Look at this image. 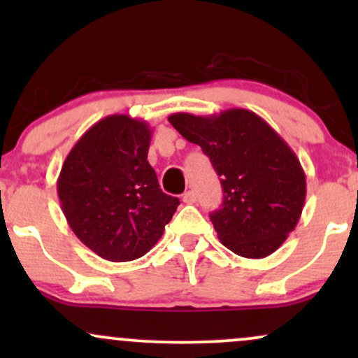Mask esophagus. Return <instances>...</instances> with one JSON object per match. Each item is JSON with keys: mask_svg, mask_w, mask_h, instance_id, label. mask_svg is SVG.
<instances>
[{"mask_svg": "<svg viewBox=\"0 0 358 358\" xmlns=\"http://www.w3.org/2000/svg\"><path fill=\"white\" fill-rule=\"evenodd\" d=\"M183 202H185V203H188V205L195 203V202H196V195H195V192H192V190L185 192V193H183Z\"/></svg>", "mask_w": 358, "mask_h": 358, "instance_id": "1", "label": "esophagus"}]
</instances>
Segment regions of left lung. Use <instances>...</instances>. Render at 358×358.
Here are the masks:
<instances>
[{
	"mask_svg": "<svg viewBox=\"0 0 358 358\" xmlns=\"http://www.w3.org/2000/svg\"><path fill=\"white\" fill-rule=\"evenodd\" d=\"M168 121L202 148L220 176L224 202L210 220L222 244L249 259L281 248L306 199V175L285 139L248 109L212 116L175 113Z\"/></svg>",
	"mask_w": 358,
	"mask_h": 358,
	"instance_id": "1",
	"label": "left lung"
}]
</instances>
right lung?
<instances>
[{
  "instance_id": "obj_1",
  "label": "right lung",
  "mask_w": 358,
  "mask_h": 358,
  "mask_svg": "<svg viewBox=\"0 0 358 358\" xmlns=\"http://www.w3.org/2000/svg\"><path fill=\"white\" fill-rule=\"evenodd\" d=\"M151 134L146 121L113 114L90 126L62 165V212L82 244L106 261L145 256L180 205L148 163Z\"/></svg>"
}]
</instances>
